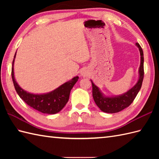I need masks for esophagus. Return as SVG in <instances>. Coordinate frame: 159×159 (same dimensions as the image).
I'll use <instances>...</instances> for the list:
<instances>
[{
	"instance_id": "obj_1",
	"label": "esophagus",
	"mask_w": 159,
	"mask_h": 159,
	"mask_svg": "<svg viewBox=\"0 0 159 159\" xmlns=\"http://www.w3.org/2000/svg\"><path fill=\"white\" fill-rule=\"evenodd\" d=\"M80 74H81V76H85L87 75L86 71H82L81 73H80Z\"/></svg>"
}]
</instances>
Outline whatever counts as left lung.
I'll use <instances>...</instances> for the list:
<instances>
[{"instance_id":"left-lung-1","label":"left lung","mask_w":159,"mask_h":159,"mask_svg":"<svg viewBox=\"0 0 159 159\" xmlns=\"http://www.w3.org/2000/svg\"><path fill=\"white\" fill-rule=\"evenodd\" d=\"M137 46L139 48L141 55V64L139 67V79L138 82L133 88L128 91L126 93L121 96L117 97L106 98L102 96V93L100 92L98 87L92 83V96L93 100L95 101L96 105L98 107L100 110L105 113H117L129 107L131 103L135 98L137 93L141 89V85L144 76V69H143V52L139 43H136Z\"/></svg>"}]
</instances>
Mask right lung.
I'll use <instances>...</instances> for the list:
<instances>
[{"label":"right lung","mask_w":159,"mask_h":159,"mask_svg":"<svg viewBox=\"0 0 159 159\" xmlns=\"http://www.w3.org/2000/svg\"><path fill=\"white\" fill-rule=\"evenodd\" d=\"M12 62L11 77L16 92L29 106L43 113L55 114L59 112L66 106L69 100L70 91L79 79V76L74 77L71 81L63 84L55 90L46 94H33L23 90L16 83L13 72V63Z\"/></svg>","instance_id":"add662e5"}]
</instances>
